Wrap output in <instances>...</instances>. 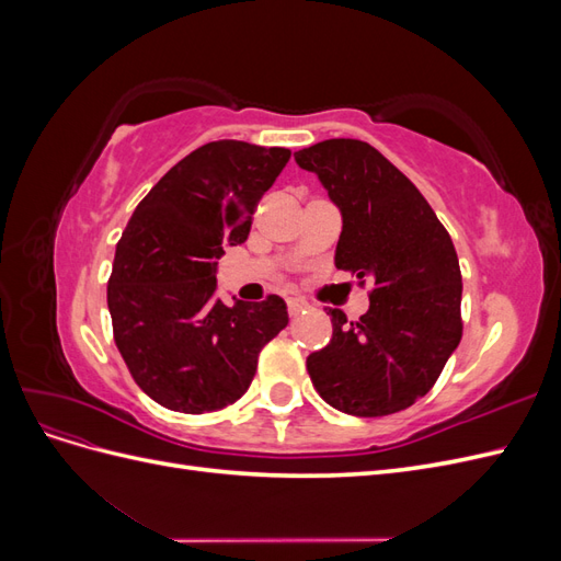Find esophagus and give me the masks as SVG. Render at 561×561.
I'll return each mask as SVG.
<instances>
[{
	"mask_svg": "<svg viewBox=\"0 0 561 561\" xmlns=\"http://www.w3.org/2000/svg\"><path fill=\"white\" fill-rule=\"evenodd\" d=\"M304 309H309V304L304 301L301 297H287V313L299 316Z\"/></svg>",
	"mask_w": 561,
	"mask_h": 561,
	"instance_id": "obj_1",
	"label": "esophagus"
}]
</instances>
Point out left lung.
Masks as SVG:
<instances>
[{"label": "left lung", "mask_w": 561, "mask_h": 561, "mask_svg": "<svg viewBox=\"0 0 561 561\" xmlns=\"http://www.w3.org/2000/svg\"><path fill=\"white\" fill-rule=\"evenodd\" d=\"M344 217L336 268L371 280L369 311L330 309L332 339L307 369L320 398L353 416H386L435 386L461 342V268L428 201L379 149L334 138L295 154Z\"/></svg>", "instance_id": "left-lung-1"}]
</instances>
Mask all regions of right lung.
<instances>
[{
	"instance_id": "1",
	"label": "right lung",
	"mask_w": 561,
	"mask_h": 561,
	"mask_svg": "<svg viewBox=\"0 0 561 561\" xmlns=\"http://www.w3.org/2000/svg\"><path fill=\"white\" fill-rule=\"evenodd\" d=\"M287 161L285 147L203 145L151 186L116 243L114 342L135 383L165 410L203 414L239 400L260 351L287 325L278 295L233 307L213 297L225 245L248 239Z\"/></svg>"
}]
</instances>
